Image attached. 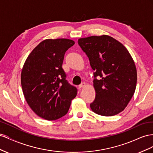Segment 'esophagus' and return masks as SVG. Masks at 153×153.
Wrapping results in <instances>:
<instances>
[{
	"label": "esophagus",
	"instance_id": "34e87169",
	"mask_svg": "<svg viewBox=\"0 0 153 153\" xmlns=\"http://www.w3.org/2000/svg\"><path fill=\"white\" fill-rule=\"evenodd\" d=\"M85 85H86L85 83V82H83V83H82V84L79 86H78V87H79V88H83V87H84Z\"/></svg>",
	"mask_w": 153,
	"mask_h": 153
}]
</instances>
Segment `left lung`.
<instances>
[{
  "label": "left lung",
  "instance_id": "left-lung-1",
  "mask_svg": "<svg viewBox=\"0 0 153 153\" xmlns=\"http://www.w3.org/2000/svg\"><path fill=\"white\" fill-rule=\"evenodd\" d=\"M78 45L89 57L95 71V100L91 108L103 116H113L126 107L135 93L137 73L127 48L108 35L80 38Z\"/></svg>",
  "mask_w": 153,
  "mask_h": 153
}]
</instances>
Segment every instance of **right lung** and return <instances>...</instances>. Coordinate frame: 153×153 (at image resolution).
I'll use <instances>...</instances> for the list:
<instances>
[{
	"label": "right lung",
	"mask_w": 153,
	"mask_h": 153,
	"mask_svg": "<svg viewBox=\"0 0 153 153\" xmlns=\"http://www.w3.org/2000/svg\"><path fill=\"white\" fill-rule=\"evenodd\" d=\"M71 39H45L32 51L22 69L21 84L27 104L39 117L53 121L65 115L77 94L62 68Z\"/></svg>",
	"instance_id": "add662e5"
}]
</instances>
